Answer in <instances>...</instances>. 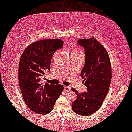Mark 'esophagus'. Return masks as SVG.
Masks as SVG:
<instances>
[{"instance_id":"obj_1","label":"esophagus","mask_w":132,"mask_h":132,"mask_svg":"<svg viewBox=\"0 0 132 132\" xmlns=\"http://www.w3.org/2000/svg\"><path fill=\"white\" fill-rule=\"evenodd\" d=\"M64 90H65V91H67V92L70 91V88L68 87V86H64Z\"/></svg>"}]
</instances>
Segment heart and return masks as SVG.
I'll use <instances>...</instances> for the list:
<instances>
[{"mask_svg":"<svg viewBox=\"0 0 132 132\" xmlns=\"http://www.w3.org/2000/svg\"><path fill=\"white\" fill-rule=\"evenodd\" d=\"M75 52H81V53H82V50H80V49H76L75 50Z\"/></svg>","mask_w":132,"mask_h":132,"instance_id":"b5f03b06","label":"heart"}]
</instances>
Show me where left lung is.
<instances>
[{"label":"left lung","mask_w":132,"mask_h":132,"mask_svg":"<svg viewBox=\"0 0 132 132\" xmlns=\"http://www.w3.org/2000/svg\"><path fill=\"white\" fill-rule=\"evenodd\" d=\"M77 43L85 50V63L80 76L87 91L75 92L77 98L71 104L77 114L88 116L99 109L109 91L112 79L111 61L107 51L95 38L80 39Z\"/></svg>","instance_id":"1"}]
</instances>
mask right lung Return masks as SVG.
<instances>
[{
  "label": "right lung",
  "mask_w": 132,
  "mask_h": 132,
  "mask_svg": "<svg viewBox=\"0 0 132 132\" xmlns=\"http://www.w3.org/2000/svg\"><path fill=\"white\" fill-rule=\"evenodd\" d=\"M63 44L59 39H42L29 45L21 55L19 64L20 88L25 103L34 112L50 113L64 90L62 85L40 83L41 76L50 71L54 52Z\"/></svg>",
  "instance_id": "right-lung-1"
}]
</instances>
